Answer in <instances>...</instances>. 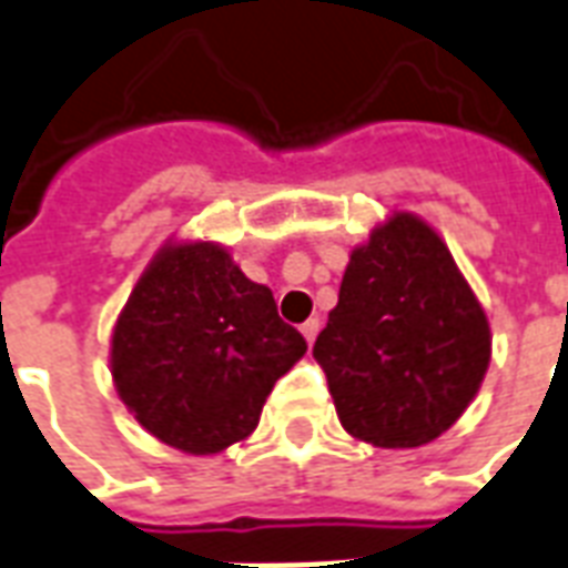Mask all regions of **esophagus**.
Wrapping results in <instances>:
<instances>
[{"label":"esophagus","instance_id":"esophagus-1","mask_svg":"<svg viewBox=\"0 0 568 568\" xmlns=\"http://www.w3.org/2000/svg\"><path fill=\"white\" fill-rule=\"evenodd\" d=\"M300 332L305 335V341H308V344H314V338H317V332H320V320L317 317L305 320V323L300 326Z\"/></svg>","mask_w":568,"mask_h":568}]
</instances>
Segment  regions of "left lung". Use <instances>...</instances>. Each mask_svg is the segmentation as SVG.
<instances>
[{
	"label": "left lung",
	"instance_id": "8db88e82",
	"mask_svg": "<svg viewBox=\"0 0 568 568\" xmlns=\"http://www.w3.org/2000/svg\"><path fill=\"white\" fill-rule=\"evenodd\" d=\"M314 359L349 437L416 449L479 395L491 326L440 233L395 209L349 251Z\"/></svg>",
	"mask_w": 568,
	"mask_h": 568
}]
</instances>
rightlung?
Listing matches in <instances>:
<instances>
[{
  "label": "right lung",
  "instance_id": "obj_1",
  "mask_svg": "<svg viewBox=\"0 0 568 568\" xmlns=\"http://www.w3.org/2000/svg\"><path fill=\"white\" fill-rule=\"evenodd\" d=\"M272 290L230 248L170 236L138 278L110 335V374L128 413L185 455L248 440L268 392L305 356Z\"/></svg>",
  "mask_w": 568,
  "mask_h": 568
}]
</instances>
